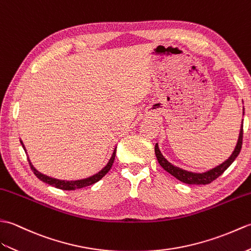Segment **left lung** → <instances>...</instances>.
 <instances>
[{
	"instance_id": "obj_1",
	"label": "left lung",
	"mask_w": 251,
	"mask_h": 251,
	"mask_svg": "<svg viewBox=\"0 0 251 251\" xmlns=\"http://www.w3.org/2000/svg\"><path fill=\"white\" fill-rule=\"evenodd\" d=\"M243 115H244V111H243ZM242 145H243V122L241 126V131H239L238 140L236 143V146L234 148V151L232 152V154L225 161V162H222L221 164L217 165L216 168L211 169L209 171H206L204 173L189 172V171L178 168V166L173 165L163 157V154L161 153L158 144H155L154 146V152L160 165L162 166L166 172H169L171 175L176 177L178 180L188 183V185H206V183H210L211 181L215 180L216 178H218L222 173H224L233 162H234V160L236 159L239 152H241Z\"/></svg>"
}]
</instances>
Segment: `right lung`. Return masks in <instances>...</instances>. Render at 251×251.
Listing matches in <instances>:
<instances>
[{
  "instance_id": "right-lung-1",
  "label": "right lung",
  "mask_w": 251,
  "mask_h": 251,
  "mask_svg": "<svg viewBox=\"0 0 251 251\" xmlns=\"http://www.w3.org/2000/svg\"><path fill=\"white\" fill-rule=\"evenodd\" d=\"M20 143L22 145V147H24L25 151L26 153V150H25V147L24 143H22V141L20 140ZM117 148V147H116ZM116 148L114 149V152L113 154H111V157L109 159V161L107 162V164L104 166V168L98 172L97 174H94L90 177H87V178H83V179H78V180H61V179H57V178H52V177H49L45 174H43V173L38 172L34 166H33V164L31 163L30 159L29 160V163H30V166L31 169L33 171V173H34L35 176L38 178V179L48 183V185L50 186H53L55 188L58 189H61V190H76V189H80V188H85L87 186H91L93 185V183H96L97 181H99L100 179H102V178L107 174L108 171L111 169V165H113L114 163V160H115V157H116Z\"/></svg>"
}]
</instances>
